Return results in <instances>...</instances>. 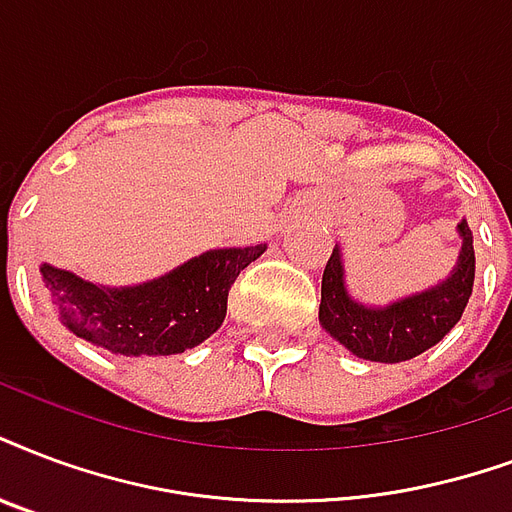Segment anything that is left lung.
Listing matches in <instances>:
<instances>
[{
  "mask_svg": "<svg viewBox=\"0 0 512 512\" xmlns=\"http://www.w3.org/2000/svg\"><path fill=\"white\" fill-rule=\"evenodd\" d=\"M456 230L462 236V252L451 276L429 290L395 300L384 308L362 306L351 298L346 290L341 247H335L322 273V327L360 360L405 362L432 349L462 319L464 306L473 295V233L464 220L456 225Z\"/></svg>",
  "mask_w": 512,
  "mask_h": 512,
  "instance_id": "obj_1",
  "label": "left lung"
}]
</instances>
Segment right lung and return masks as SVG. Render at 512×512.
Segmentation results:
<instances>
[{
	"instance_id": "right-lung-1",
	"label": "right lung",
	"mask_w": 512,
	"mask_h": 512,
	"mask_svg": "<svg viewBox=\"0 0 512 512\" xmlns=\"http://www.w3.org/2000/svg\"><path fill=\"white\" fill-rule=\"evenodd\" d=\"M263 252L265 244L209 249L134 287H101L48 263L39 273L58 317L77 338L123 357H169L220 330L230 284Z\"/></svg>"
}]
</instances>
